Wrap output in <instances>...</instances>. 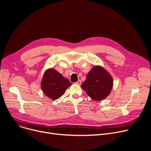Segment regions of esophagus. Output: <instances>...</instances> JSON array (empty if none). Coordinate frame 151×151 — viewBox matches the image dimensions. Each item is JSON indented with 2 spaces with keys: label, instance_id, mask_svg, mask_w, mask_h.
I'll list each match as a JSON object with an SVG mask.
<instances>
[{
  "label": "esophagus",
  "instance_id": "esophagus-1",
  "mask_svg": "<svg viewBox=\"0 0 151 151\" xmlns=\"http://www.w3.org/2000/svg\"><path fill=\"white\" fill-rule=\"evenodd\" d=\"M75 84H78V85H81V80H80V79H79L77 82L75 83Z\"/></svg>",
  "mask_w": 151,
  "mask_h": 151
}]
</instances>
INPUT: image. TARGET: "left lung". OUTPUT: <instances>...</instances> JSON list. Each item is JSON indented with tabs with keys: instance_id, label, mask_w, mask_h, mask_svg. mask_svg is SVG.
Listing matches in <instances>:
<instances>
[{
	"instance_id": "1",
	"label": "left lung",
	"mask_w": 151,
	"mask_h": 151,
	"mask_svg": "<svg viewBox=\"0 0 151 151\" xmlns=\"http://www.w3.org/2000/svg\"><path fill=\"white\" fill-rule=\"evenodd\" d=\"M113 85V78L107 70L101 65H95L88 72L81 87L92 99L100 101L111 93Z\"/></svg>"
}]
</instances>
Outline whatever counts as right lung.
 Masks as SVG:
<instances>
[{
	"mask_svg": "<svg viewBox=\"0 0 151 151\" xmlns=\"http://www.w3.org/2000/svg\"><path fill=\"white\" fill-rule=\"evenodd\" d=\"M72 84L56 70L50 68L45 70L41 82L43 93L53 100L62 96Z\"/></svg>",
	"mask_w": 151,
	"mask_h": 151,
	"instance_id": "obj_1",
	"label": "right lung"
}]
</instances>
